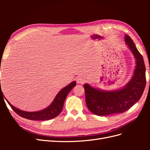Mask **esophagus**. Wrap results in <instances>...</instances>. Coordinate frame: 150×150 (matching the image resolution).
<instances>
[{
    "instance_id": "34e87169",
    "label": "esophagus",
    "mask_w": 150,
    "mask_h": 150,
    "mask_svg": "<svg viewBox=\"0 0 150 150\" xmlns=\"http://www.w3.org/2000/svg\"><path fill=\"white\" fill-rule=\"evenodd\" d=\"M76 81H77V83L78 84H83L85 82V79L82 76H78L77 77Z\"/></svg>"
}]
</instances>
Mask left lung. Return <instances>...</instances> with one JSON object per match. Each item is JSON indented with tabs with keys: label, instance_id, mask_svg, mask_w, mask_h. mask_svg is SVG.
I'll use <instances>...</instances> for the list:
<instances>
[{
	"label": "left lung",
	"instance_id": "obj_1",
	"mask_svg": "<svg viewBox=\"0 0 150 150\" xmlns=\"http://www.w3.org/2000/svg\"><path fill=\"white\" fill-rule=\"evenodd\" d=\"M125 42L136 59L133 77L122 88L114 91H104L84 84L86 103L93 114L108 116L122 113L132 107L142 97L146 86V67L143 56L133 40L125 35Z\"/></svg>",
	"mask_w": 150,
	"mask_h": 150
}]
</instances>
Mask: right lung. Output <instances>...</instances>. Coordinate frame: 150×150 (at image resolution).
Here are the masks:
<instances>
[{
    "instance_id": "right-lung-1",
    "label": "right lung",
    "mask_w": 150,
    "mask_h": 150,
    "mask_svg": "<svg viewBox=\"0 0 150 150\" xmlns=\"http://www.w3.org/2000/svg\"><path fill=\"white\" fill-rule=\"evenodd\" d=\"M1 70V69H0ZM76 84V81L71 83L69 84L66 86V87L62 88L59 92L57 93L56 96L54 98L52 103L50 105L44 109L42 110L39 111H34V112H28L22 111L19 110L15 106H12V104L8 102L6 98L7 102L9 104L10 106L12 108V110L14 111L18 115L21 116L22 117H24L25 119H28L30 120L34 121H44V120H49L58 116L61 112L63 106H64V103L65 99L67 96L68 93L70 92V91L73 88ZM0 86H1V80H0ZM2 91L1 88L0 89V92ZM5 98V97H4Z\"/></svg>"
}]
</instances>
